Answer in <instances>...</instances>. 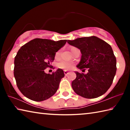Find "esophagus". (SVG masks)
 Segmentation results:
<instances>
[{
    "instance_id": "esophagus-1",
    "label": "esophagus",
    "mask_w": 130,
    "mask_h": 130,
    "mask_svg": "<svg viewBox=\"0 0 130 130\" xmlns=\"http://www.w3.org/2000/svg\"><path fill=\"white\" fill-rule=\"evenodd\" d=\"M64 74H65V75H66V76H67V74H69V72H68V71H67V70H64Z\"/></svg>"
}]
</instances>
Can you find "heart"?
Wrapping results in <instances>:
<instances>
[{"instance_id": "obj_1", "label": "heart", "mask_w": 130, "mask_h": 130, "mask_svg": "<svg viewBox=\"0 0 130 130\" xmlns=\"http://www.w3.org/2000/svg\"><path fill=\"white\" fill-rule=\"evenodd\" d=\"M75 49H77V48L74 47H70V50H71V52H72ZM60 51L57 52L56 54H55V57H56V58H58V57L60 56ZM57 66H58V68H61V69H63L65 70H69V69H72V68H73L74 65L73 63L72 62H68V61H61V62L58 63Z\"/></svg>"}]
</instances>
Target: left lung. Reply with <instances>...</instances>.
<instances>
[{"label":"left lung","mask_w":130,"mask_h":130,"mask_svg":"<svg viewBox=\"0 0 130 130\" xmlns=\"http://www.w3.org/2000/svg\"><path fill=\"white\" fill-rule=\"evenodd\" d=\"M67 42L80 50L81 60L77 67L87 68L88 71L85 74L75 72L76 78L72 83L73 91L87 99L103 95L111 87L116 72V57L111 46L95 36Z\"/></svg>","instance_id":"8db88e82"}]
</instances>
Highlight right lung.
Here are the masks:
<instances>
[{
  "label": "right lung",
  "mask_w": 130,
  "mask_h": 130,
  "mask_svg": "<svg viewBox=\"0 0 130 130\" xmlns=\"http://www.w3.org/2000/svg\"><path fill=\"white\" fill-rule=\"evenodd\" d=\"M67 41L36 38L18 50L14 59V74L18 88L26 98L41 102L56 93L65 76L63 71L58 69L50 74L44 70L51 68L56 52Z\"/></svg>",
  "instance_id": "obj_1"
}]
</instances>
